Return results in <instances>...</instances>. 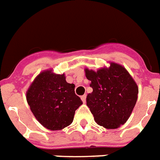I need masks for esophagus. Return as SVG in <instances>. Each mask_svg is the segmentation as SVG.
Returning a JSON list of instances; mask_svg holds the SVG:
<instances>
[{
	"instance_id": "obj_1",
	"label": "esophagus",
	"mask_w": 160,
	"mask_h": 160,
	"mask_svg": "<svg viewBox=\"0 0 160 160\" xmlns=\"http://www.w3.org/2000/svg\"><path fill=\"white\" fill-rule=\"evenodd\" d=\"M81 100H82L83 103H85V100H86V95H84L81 96Z\"/></svg>"
}]
</instances>
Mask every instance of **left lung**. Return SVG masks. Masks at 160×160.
I'll return each instance as SVG.
<instances>
[{"label":"left lung","instance_id":"obj_1","mask_svg":"<svg viewBox=\"0 0 160 160\" xmlns=\"http://www.w3.org/2000/svg\"><path fill=\"white\" fill-rule=\"evenodd\" d=\"M92 93L86 104L95 122L106 129H117L129 119L138 98V86L125 68L110 63L109 68L85 69Z\"/></svg>","mask_w":160,"mask_h":160}]
</instances>
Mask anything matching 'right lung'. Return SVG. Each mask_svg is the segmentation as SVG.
<instances>
[{"label":"right lung","mask_w":160,"mask_h":160,"mask_svg":"<svg viewBox=\"0 0 160 160\" xmlns=\"http://www.w3.org/2000/svg\"><path fill=\"white\" fill-rule=\"evenodd\" d=\"M26 100L36 119L51 130L70 125L75 110L83 104L75 95V85L66 82L64 74L56 75L51 70L41 72L35 79Z\"/></svg>","instance_id":"obj_1"}]
</instances>
